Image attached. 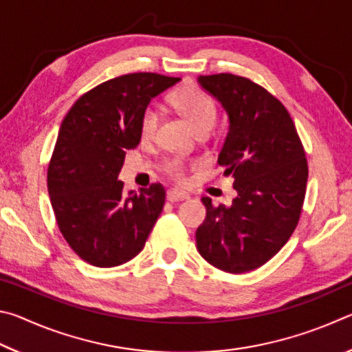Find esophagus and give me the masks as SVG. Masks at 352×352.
<instances>
[{"label": "esophagus", "mask_w": 352, "mask_h": 352, "mask_svg": "<svg viewBox=\"0 0 352 352\" xmlns=\"http://www.w3.org/2000/svg\"><path fill=\"white\" fill-rule=\"evenodd\" d=\"M166 197H168L169 201H178V200H184L188 199L189 195L186 192H183V190H178V189H169L168 194H166Z\"/></svg>", "instance_id": "34e87169"}]
</instances>
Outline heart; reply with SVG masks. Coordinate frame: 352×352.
<instances>
[{
  "label": "heart",
  "mask_w": 352,
  "mask_h": 352,
  "mask_svg": "<svg viewBox=\"0 0 352 352\" xmlns=\"http://www.w3.org/2000/svg\"><path fill=\"white\" fill-rule=\"evenodd\" d=\"M170 102L197 132H210L217 119V107L210 94L197 87H183L170 94ZM160 122L157 107L148 105L144 109L140 121L141 138L152 140ZM188 169V162L180 157H174L164 163L163 170L174 180H183Z\"/></svg>",
  "instance_id": "b5f03b06"
}]
</instances>
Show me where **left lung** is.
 Returning <instances> with one entry per match:
<instances>
[{
	"label": "left lung",
	"instance_id": "1",
	"mask_svg": "<svg viewBox=\"0 0 352 352\" xmlns=\"http://www.w3.org/2000/svg\"><path fill=\"white\" fill-rule=\"evenodd\" d=\"M204 90L228 115L230 127L217 163L233 175V205L214 206L195 242L201 258L228 273H245L270 261L294 233L306 195L307 160L289 111L247 77L199 76Z\"/></svg>",
	"mask_w": 352,
	"mask_h": 352
}]
</instances>
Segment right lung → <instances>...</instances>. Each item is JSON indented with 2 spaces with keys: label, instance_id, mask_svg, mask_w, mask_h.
I'll use <instances>...</instances> for the list:
<instances>
[{
  "label": "right lung",
  "instance_id": "obj_1",
  "mask_svg": "<svg viewBox=\"0 0 352 352\" xmlns=\"http://www.w3.org/2000/svg\"><path fill=\"white\" fill-rule=\"evenodd\" d=\"M178 80L155 73L115 77L77 99L62 121L47 192L65 241L88 264L116 267L133 259L163 211L162 184L126 192L118 175L126 152L141 141L142 111Z\"/></svg>",
  "mask_w": 352,
  "mask_h": 352
}]
</instances>
